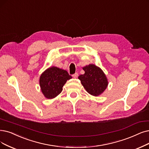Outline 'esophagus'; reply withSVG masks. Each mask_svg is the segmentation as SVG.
<instances>
[{
    "mask_svg": "<svg viewBox=\"0 0 149 149\" xmlns=\"http://www.w3.org/2000/svg\"><path fill=\"white\" fill-rule=\"evenodd\" d=\"M72 76L74 78H78V73H75L74 74H73L72 75Z\"/></svg>",
    "mask_w": 149,
    "mask_h": 149,
    "instance_id": "1",
    "label": "esophagus"
}]
</instances>
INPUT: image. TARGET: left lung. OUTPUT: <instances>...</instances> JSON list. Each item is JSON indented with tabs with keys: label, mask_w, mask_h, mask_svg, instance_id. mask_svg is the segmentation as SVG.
Listing matches in <instances>:
<instances>
[{
	"label": "left lung",
	"mask_w": 149,
	"mask_h": 149,
	"mask_svg": "<svg viewBox=\"0 0 149 149\" xmlns=\"http://www.w3.org/2000/svg\"><path fill=\"white\" fill-rule=\"evenodd\" d=\"M82 69L85 73L79 75L78 79L86 91L95 97L102 93L108 84L103 71L93 64L87 65Z\"/></svg>",
	"instance_id": "left-lung-1"
}]
</instances>
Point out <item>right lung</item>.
<instances>
[{
  "label": "right lung",
  "mask_w": 149,
  "mask_h": 149,
  "mask_svg": "<svg viewBox=\"0 0 149 149\" xmlns=\"http://www.w3.org/2000/svg\"><path fill=\"white\" fill-rule=\"evenodd\" d=\"M71 78L66 70L56 67L47 68L40 78L41 91L46 98H54L61 93L64 84Z\"/></svg>",
  "instance_id": "1"
}]
</instances>
